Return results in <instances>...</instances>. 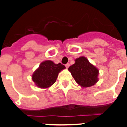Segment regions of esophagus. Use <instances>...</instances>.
Instances as JSON below:
<instances>
[{
	"label": "esophagus",
	"instance_id": "1",
	"mask_svg": "<svg viewBox=\"0 0 127 127\" xmlns=\"http://www.w3.org/2000/svg\"><path fill=\"white\" fill-rule=\"evenodd\" d=\"M69 67V64H65V67H66L67 69Z\"/></svg>",
	"mask_w": 127,
	"mask_h": 127
}]
</instances>
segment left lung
Listing matches in <instances>:
<instances>
[{
    "instance_id": "left-lung-1",
    "label": "left lung",
    "mask_w": 127,
    "mask_h": 127,
    "mask_svg": "<svg viewBox=\"0 0 127 127\" xmlns=\"http://www.w3.org/2000/svg\"><path fill=\"white\" fill-rule=\"evenodd\" d=\"M68 70L81 87H91L99 80V69L84 56L76 59L74 64L69 66Z\"/></svg>"
}]
</instances>
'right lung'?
Returning a JSON list of instances; mask_svg holds the SVG:
<instances>
[{
    "label": "right lung",
    "instance_id": "right-lung-1",
    "mask_svg": "<svg viewBox=\"0 0 127 127\" xmlns=\"http://www.w3.org/2000/svg\"><path fill=\"white\" fill-rule=\"evenodd\" d=\"M65 68L61 63L56 64L52 61H44L32 74V81L38 87L48 88L56 82L58 73Z\"/></svg>",
    "mask_w": 127,
    "mask_h": 127
}]
</instances>
